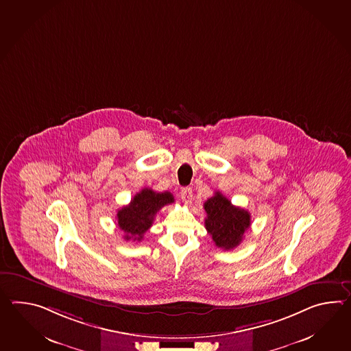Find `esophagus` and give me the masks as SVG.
<instances>
[{"instance_id":"obj_1","label":"esophagus","mask_w":351,"mask_h":351,"mask_svg":"<svg viewBox=\"0 0 351 351\" xmlns=\"http://www.w3.org/2000/svg\"><path fill=\"white\" fill-rule=\"evenodd\" d=\"M181 199L185 204H190L193 202V190L191 187H184L181 190Z\"/></svg>"}]
</instances>
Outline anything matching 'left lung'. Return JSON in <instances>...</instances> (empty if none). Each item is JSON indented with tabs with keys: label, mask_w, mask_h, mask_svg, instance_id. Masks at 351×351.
<instances>
[{
	"label": "left lung",
	"mask_w": 351,
	"mask_h": 351,
	"mask_svg": "<svg viewBox=\"0 0 351 351\" xmlns=\"http://www.w3.org/2000/svg\"><path fill=\"white\" fill-rule=\"evenodd\" d=\"M204 209L208 215L205 228L215 245L226 250L238 247L250 226V213L239 206H234L219 191L204 203Z\"/></svg>",
	"instance_id": "obj_1"
}]
</instances>
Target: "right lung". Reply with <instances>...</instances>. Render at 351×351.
Instances as JSON below:
<instances>
[{
	"label": "right lung",
	"instance_id": "right-lung-1",
	"mask_svg": "<svg viewBox=\"0 0 351 351\" xmlns=\"http://www.w3.org/2000/svg\"><path fill=\"white\" fill-rule=\"evenodd\" d=\"M173 202V196L169 191L156 193L148 187L142 189L131 203L117 213L118 226L125 232V241L141 242L143 234L152 226L157 211Z\"/></svg>",
	"mask_w": 351,
	"mask_h": 351
}]
</instances>
